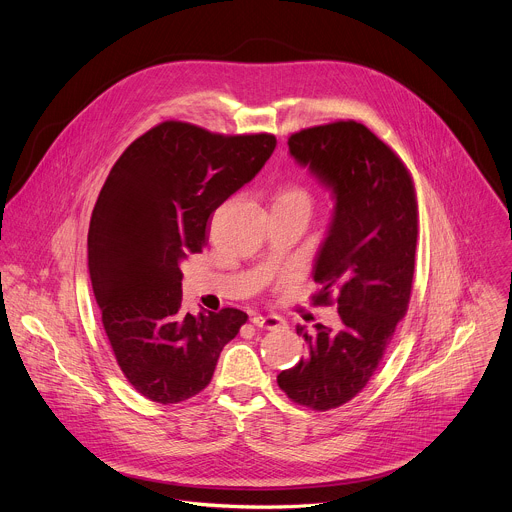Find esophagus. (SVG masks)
<instances>
[{
    "mask_svg": "<svg viewBox=\"0 0 512 512\" xmlns=\"http://www.w3.org/2000/svg\"><path fill=\"white\" fill-rule=\"evenodd\" d=\"M253 326L257 328H267V330H275V328H281L285 324V320L281 316H275V314H269V316H253L251 318Z\"/></svg>",
    "mask_w": 512,
    "mask_h": 512,
    "instance_id": "obj_1",
    "label": "esophagus"
}]
</instances>
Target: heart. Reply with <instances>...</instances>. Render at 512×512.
<instances>
[{"mask_svg": "<svg viewBox=\"0 0 512 512\" xmlns=\"http://www.w3.org/2000/svg\"><path fill=\"white\" fill-rule=\"evenodd\" d=\"M275 198H289V200H302V202H308L310 204V190L298 182H291V184H285Z\"/></svg>", "mask_w": 512, "mask_h": 512, "instance_id": "1", "label": "heart"}]
</instances>
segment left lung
I'll return each mask as SVG.
<instances>
[{"label":"left lung","mask_w":512,"mask_h":512,"mask_svg":"<svg viewBox=\"0 0 512 512\" xmlns=\"http://www.w3.org/2000/svg\"><path fill=\"white\" fill-rule=\"evenodd\" d=\"M289 152L332 188L336 208L316 257L312 306H338V324H316L308 358L277 375L302 407L336 409L354 399L385 356L407 314L419 210L403 160L367 125L340 119L291 133Z\"/></svg>","instance_id":"left-lung-1"}]
</instances>
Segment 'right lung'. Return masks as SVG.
<instances>
[{"label":"right lung","mask_w":512,"mask_h":512,"mask_svg":"<svg viewBox=\"0 0 512 512\" xmlns=\"http://www.w3.org/2000/svg\"><path fill=\"white\" fill-rule=\"evenodd\" d=\"M275 135H223L164 121L111 168L89 225V273L125 379L170 405L198 395L247 314L182 312L180 261L206 245L210 214L255 178Z\"/></svg>","instance_id":"1"}]
</instances>
